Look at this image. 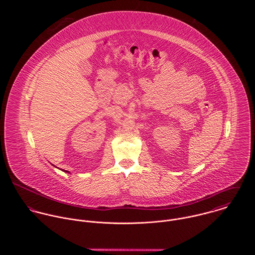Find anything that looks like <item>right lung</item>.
<instances>
[{
	"label": "right lung",
	"instance_id": "1",
	"mask_svg": "<svg viewBox=\"0 0 255 255\" xmlns=\"http://www.w3.org/2000/svg\"><path fill=\"white\" fill-rule=\"evenodd\" d=\"M66 172H68V171H66Z\"/></svg>",
	"mask_w": 255,
	"mask_h": 255
}]
</instances>
